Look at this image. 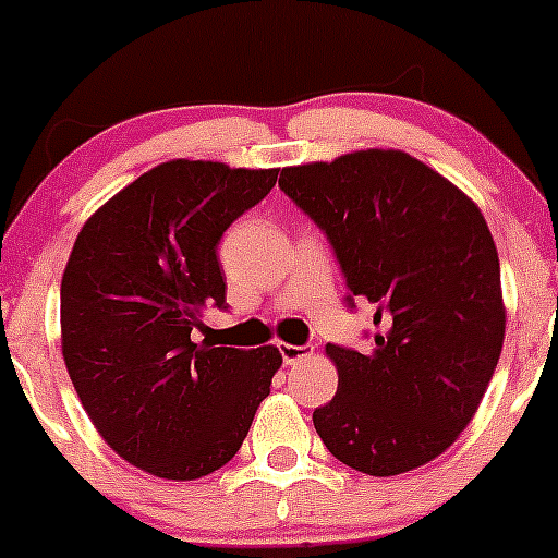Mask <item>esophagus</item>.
Here are the masks:
<instances>
[{
    "label": "esophagus",
    "mask_w": 558,
    "mask_h": 558,
    "mask_svg": "<svg viewBox=\"0 0 558 558\" xmlns=\"http://www.w3.org/2000/svg\"><path fill=\"white\" fill-rule=\"evenodd\" d=\"M280 356H283L286 364H296L302 359L311 356V348L307 345H289V342H280Z\"/></svg>",
    "instance_id": "1"
}]
</instances>
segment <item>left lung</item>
I'll return each mask as SVG.
<instances>
[{"mask_svg":"<svg viewBox=\"0 0 558 558\" xmlns=\"http://www.w3.org/2000/svg\"><path fill=\"white\" fill-rule=\"evenodd\" d=\"M291 202L324 229L348 305H375L369 353L326 345L337 393L313 424L342 464L375 477L426 464L464 432L505 340L499 256L475 202L402 150L286 167Z\"/></svg>","mask_w":558,"mask_h":558,"instance_id":"obj_1","label":"left lung"}]
</instances>
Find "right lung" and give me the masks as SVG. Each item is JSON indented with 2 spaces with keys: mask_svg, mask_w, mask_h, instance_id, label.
I'll list each match as a JSON object with an SVG mask.
<instances>
[{
  "mask_svg": "<svg viewBox=\"0 0 558 558\" xmlns=\"http://www.w3.org/2000/svg\"><path fill=\"white\" fill-rule=\"evenodd\" d=\"M278 170L174 159L107 199L61 278V353L83 410L129 464L196 481L243 446L283 356L191 340L227 305L223 232L269 194Z\"/></svg>",
  "mask_w": 558,
  "mask_h": 558,
  "instance_id": "obj_1",
  "label": "right lung"
}]
</instances>
